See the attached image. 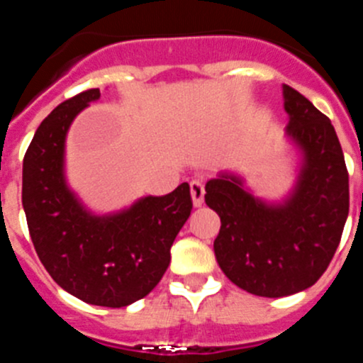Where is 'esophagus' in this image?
<instances>
[{
	"label": "esophagus",
	"mask_w": 363,
	"mask_h": 363,
	"mask_svg": "<svg viewBox=\"0 0 363 363\" xmlns=\"http://www.w3.org/2000/svg\"><path fill=\"white\" fill-rule=\"evenodd\" d=\"M191 194H192V203H194V207H200V205L203 203V196H205V184L201 182V179H192Z\"/></svg>",
	"instance_id": "obj_1"
}]
</instances>
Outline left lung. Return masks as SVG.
Returning <instances> with one entry per match:
<instances>
[{
  "instance_id": "left-lung-1",
  "label": "left lung",
  "mask_w": 363,
  "mask_h": 363,
  "mask_svg": "<svg viewBox=\"0 0 363 363\" xmlns=\"http://www.w3.org/2000/svg\"><path fill=\"white\" fill-rule=\"evenodd\" d=\"M287 134L306 163L296 191L278 207L243 191L233 174L205 185V203L221 220L214 255L225 277L256 296L300 293L331 264L349 214V172L331 120L284 85Z\"/></svg>"
}]
</instances>
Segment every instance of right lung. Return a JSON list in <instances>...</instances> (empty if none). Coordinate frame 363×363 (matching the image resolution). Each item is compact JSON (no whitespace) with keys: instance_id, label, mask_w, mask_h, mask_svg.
Returning a JSON list of instances; mask_svg holds the SVG:
<instances>
[{"instance_id":"right-lung-1","label":"right lung","mask_w":363,"mask_h":363,"mask_svg":"<svg viewBox=\"0 0 363 363\" xmlns=\"http://www.w3.org/2000/svg\"><path fill=\"white\" fill-rule=\"evenodd\" d=\"M98 98L99 89L79 92L41 121L25 152L21 200L34 249L52 280L86 303L116 309L142 300L162 280L192 198L182 184L114 216L83 209L63 179V147L76 114Z\"/></svg>"}]
</instances>
